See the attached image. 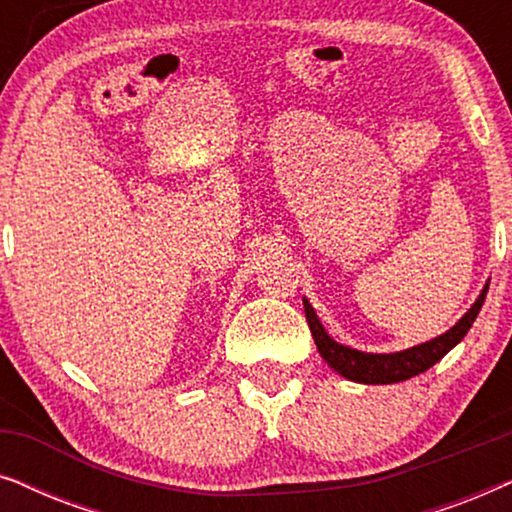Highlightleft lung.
Segmentation results:
<instances>
[{"mask_svg":"<svg viewBox=\"0 0 512 512\" xmlns=\"http://www.w3.org/2000/svg\"><path fill=\"white\" fill-rule=\"evenodd\" d=\"M487 289H489V282L482 286L480 296L475 298L471 310H468L464 317L450 328V331L440 333L438 338L426 340L422 345L401 349V352H389V354L361 352V349L340 345V342H335L331 335L326 333V328L321 326V321L317 317V312H314V307L310 305V300L303 298V305H305V317H307V324H310L314 345H317L321 359H324L335 373L345 377V380H352L359 384H394V382L410 380V377H415L419 373H424V370H429L431 366H436V363L443 359L452 347H457L459 342L464 340L468 328L473 326L475 317H478L482 303H485Z\"/></svg>","mask_w":512,"mask_h":512,"instance_id":"obj_1","label":"left lung"}]
</instances>
